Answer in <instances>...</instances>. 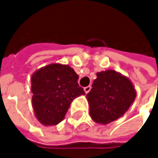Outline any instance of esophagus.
I'll return each instance as SVG.
<instances>
[{"instance_id": "1", "label": "esophagus", "mask_w": 158, "mask_h": 158, "mask_svg": "<svg viewBox=\"0 0 158 158\" xmlns=\"http://www.w3.org/2000/svg\"><path fill=\"white\" fill-rule=\"evenodd\" d=\"M91 89V86H87V87H85L84 88V91L86 92V93H88V92H89V90Z\"/></svg>"}]
</instances>
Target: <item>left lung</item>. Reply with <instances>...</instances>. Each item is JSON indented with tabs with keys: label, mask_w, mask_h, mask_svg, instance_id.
<instances>
[{
	"label": "left lung",
	"mask_w": 158,
	"mask_h": 158,
	"mask_svg": "<svg viewBox=\"0 0 158 158\" xmlns=\"http://www.w3.org/2000/svg\"><path fill=\"white\" fill-rule=\"evenodd\" d=\"M136 97L131 80L115 70L97 73L92 89L87 94L91 119L107 124L123 116Z\"/></svg>",
	"instance_id": "obj_1"
}]
</instances>
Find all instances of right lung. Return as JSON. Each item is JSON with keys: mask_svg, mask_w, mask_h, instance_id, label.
Segmentation results:
<instances>
[{"mask_svg": "<svg viewBox=\"0 0 158 158\" xmlns=\"http://www.w3.org/2000/svg\"><path fill=\"white\" fill-rule=\"evenodd\" d=\"M78 79L69 66L56 63L41 68L32 75V104L35 117L43 125L59 123L72 101L85 94Z\"/></svg>", "mask_w": 158, "mask_h": 158, "instance_id": "1", "label": "right lung"}]
</instances>
